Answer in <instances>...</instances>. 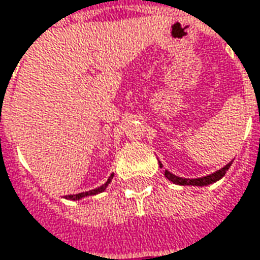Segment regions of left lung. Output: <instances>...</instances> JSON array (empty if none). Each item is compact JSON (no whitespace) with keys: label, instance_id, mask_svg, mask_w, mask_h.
<instances>
[{"label":"left lung","instance_id":"left-lung-1","mask_svg":"<svg viewBox=\"0 0 260 260\" xmlns=\"http://www.w3.org/2000/svg\"><path fill=\"white\" fill-rule=\"evenodd\" d=\"M232 161L231 162H228L223 169H220V170H217V172H214L212 175H209V176H204V177H198V179H185V177H179L176 175H172L169 170H164V176L167 177L169 180H172L173 183H176V185H194V186H206V185H210V183H214V182H217L219 179H222V177L225 176V173L228 172V169L231 167ZM159 167H162L161 164H159Z\"/></svg>","mask_w":260,"mask_h":260}]
</instances>
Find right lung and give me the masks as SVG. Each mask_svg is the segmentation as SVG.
Returning a JSON list of instances; mask_svg holds the SVG:
<instances>
[{
  "instance_id": "1",
  "label": "right lung",
  "mask_w": 260,
  "mask_h": 260,
  "mask_svg": "<svg viewBox=\"0 0 260 260\" xmlns=\"http://www.w3.org/2000/svg\"><path fill=\"white\" fill-rule=\"evenodd\" d=\"M112 176L114 175H111V177L106 180V183H103L102 186H99V188H96V189H91V191H87V192H81V194H75V195H66V198L68 200H80V198H84V197H88V195H96L99 194V192H103L105 189H106V186L111 183V180H112Z\"/></svg>"
}]
</instances>
